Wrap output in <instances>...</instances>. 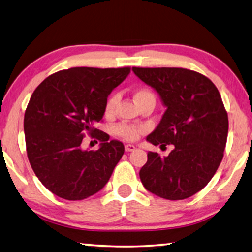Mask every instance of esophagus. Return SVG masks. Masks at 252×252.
<instances>
[{
  "label": "esophagus",
  "instance_id": "1",
  "mask_svg": "<svg viewBox=\"0 0 252 252\" xmlns=\"http://www.w3.org/2000/svg\"><path fill=\"white\" fill-rule=\"evenodd\" d=\"M125 149L126 152H130V151H134L135 150V146H133V144H126L125 146Z\"/></svg>",
  "mask_w": 252,
  "mask_h": 252
}]
</instances>
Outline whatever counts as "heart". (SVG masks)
Wrapping results in <instances>:
<instances>
[{
    "instance_id": "obj_1",
    "label": "heart",
    "mask_w": 252,
    "mask_h": 252,
    "mask_svg": "<svg viewBox=\"0 0 252 252\" xmlns=\"http://www.w3.org/2000/svg\"><path fill=\"white\" fill-rule=\"evenodd\" d=\"M147 97H155L153 93L150 90H148V89H140V90H138L134 93V100L136 103L141 100L147 99ZM118 102H119V96L117 94L109 97V100L106 101L105 108H104L105 116L108 117L113 116L114 112H116ZM143 131H144L143 126L126 125V123H123V125L118 126L116 127L117 134L125 140H127V141H135V140H138L140 134H141Z\"/></svg>"
}]
</instances>
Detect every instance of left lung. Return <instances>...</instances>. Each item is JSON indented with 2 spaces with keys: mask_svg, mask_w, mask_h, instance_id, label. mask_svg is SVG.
I'll list each match as a JSON object with an SVG mask.
<instances>
[{
  "mask_svg": "<svg viewBox=\"0 0 252 252\" xmlns=\"http://www.w3.org/2000/svg\"><path fill=\"white\" fill-rule=\"evenodd\" d=\"M132 71L167 108L147 141L173 146L168 157L148 152L139 173L142 185L163 199L189 198L208 185L223 158L229 122L218 89L207 76L181 67Z\"/></svg>",
  "mask_w": 252,
  "mask_h": 252,
  "instance_id": "left-lung-1",
  "label": "left lung"
}]
</instances>
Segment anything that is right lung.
Wrapping results in <instances>:
<instances>
[{
    "label": "right lung",
    "mask_w": 252,
    "mask_h": 252,
    "mask_svg": "<svg viewBox=\"0 0 252 252\" xmlns=\"http://www.w3.org/2000/svg\"><path fill=\"white\" fill-rule=\"evenodd\" d=\"M130 67H71L50 75L35 89L24 114L30 164L46 189L65 200H83L103 188L125 146L96 129L114 88ZM85 133L101 141L96 152L82 149Z\"/></svg>",
    "instance_id": "1"
}]
</instances>
